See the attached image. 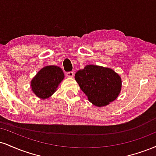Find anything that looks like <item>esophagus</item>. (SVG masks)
Segmentation results:
<instances>
[{
	"label": "esophagus",
	"instance_id": "esophagus-1",
	"mask_svg": "<svg viewBox=\"0 0 156 156\" xmlns=\"http://www.w3.org/2000/svg\"><path fill=\"white\" fill-rule=\"evenodd\" d=\"M66 76L67 77H69V78H73V76H74V73H73V72H72V71H70V72H67L66 73Z\"/></svg>",
	"mask_w": 156,
	"mask_h": 156
}]
</instances>
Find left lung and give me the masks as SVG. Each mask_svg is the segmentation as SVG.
Here are the masks:
<instances>
[{"mask_svg": "<svg viewBox=\"0 0 156 156\" xmlns=\"http://www.w3.org/2000/svg\"><path fill=\"white\" fill-rule=\"evenodd\" d=\"M75 79L89 102L97 107L108 105L121 92V77L108 67L88 65L76 73Z\"/></svg>", "mask_w": 156, "mask_h": 156, "instance_id": "8db88e82", "label": "left lung"}]
</instances>
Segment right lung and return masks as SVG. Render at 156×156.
Returning a JSON list of instances; mask_svg holds the SVG:
<instances>
[{"mask_svg": "<svg viewBox=\"0 0 156 156\" xmlns=\"http://www.w3.org/2000/svg\"><path fill=\"white\" fill-rule=\"evenodd\" d=\"M65 78L62 70L57 66H46L37 73L31 80L33 93L41 99H47L57 90Z\"/></svg>", "mask_w": 156, "mask_h": 156, "instance_id": "obj_1", "label": "right lung"}]
</instances>
